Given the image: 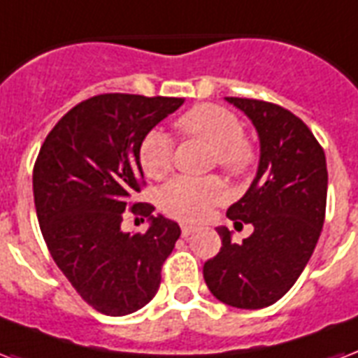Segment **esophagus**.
<instances>
[{
  "mask_svg": "<svg viewBox=\"0 0 358 358\" xmlns=\"http://www.w3.org/2000/svg\"><path fill=\"white\" fill-rule=\"evenodd\" d=\"M193 231H195L193 227H189V225H184V227H182V236H184V238H187L189 234H193Z\"/></svg>",
  "mask_w": 358,
  "mask_h": 358,
  "instance_id": "34e87169",
  "label": "esophagus"
}]
</instances>
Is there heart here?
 Segmentation results:
<instances>
[{
  "instance_id": "1",
  "label": "heart",
  "mask_w": 358,
  "mask_h": 358,
  "mask_svg": "<svg viewBox=\"0 0 358 358\" xmlns=\"http://www.w3.org/2000/svg\"><path fill=\"white\" fill-rule=\"evenodd\" d=\"M176 127L182 135L204 141L214 148L212 161L229 174L240 176L255 165L257 154L244 136V127L231 110L204 103L185 110ZM174 143L169 133L152 129L138 146V163L148 178L161 180L173 167ZM227 197V187L217 176L189 178L178 176L159 191V206L167 215L180 222H201L214 204Z\"/></svg>"
}]
</instances>
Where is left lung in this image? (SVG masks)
<instances>
[{
  "mask_svg": "<svg viewBox=\"0 0 358 358\" xmlns=\"http://www.w3.org/2000/svg\"><path fill=\"white\" fill-rule=\"evenodd\" d=\"M252 120L261 157L250 189L229 206L236 225L252 223L242 244L220 227L222 250L204 263L215 299L242 310L274 304L293 287L312 257L327 208V159L308 125L274 103L225 97Z\"/></svg>",
  "mask_w": 358,
  "mask_h": 358,
  "instance_id": "8db88e82",
  "label": "left lung"
}]
</instances>
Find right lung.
I'll return each instance as SVG.
<instances>
[{
  "label": "right lung",
  "mask_w": 358,
  "mask_h": 358,
  "mask_svg": "<svg viewBox=\"0 0 358 358\" xmlns=\"http://www.w3.org/2000/svg\"><path fill=\"white\" fill-rule=\"evenodd\" d=\"M182 105L180 97H90L54 125L35 161V210L48 252L105 315H127L154 299L180 238L178 223L154 217V206L133 203V195L144 185L141 141ZM125 209L149 217L146 234L121 231Z\"/></svg>",
  "instance_id": "right-lung-1"
}]
</instances>
